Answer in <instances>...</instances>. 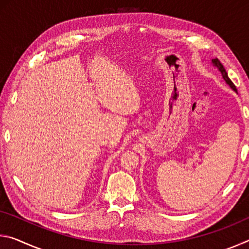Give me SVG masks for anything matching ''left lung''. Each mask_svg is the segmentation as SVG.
I'll return each instance as SVG.
<instances>
[{
    "label": "left lung",
    "instance_id": "left-lung-1",
    "mask_svg": "<svg viewBox=\"0 0 249 249\" xmlns=\"http://www.w3.org/2000/svg\"><path fill=\"white\" fill-rule=\"evenodd\" d=\"M212 64L216 67V68L220 70V72H221V74H222V77H223V79H224V81L229 84V86L231 88V89H233L235 92H237V89H236V87L234 86V83L231 81V79L229 78V75H227V72H226V70H225V68L224 67H223V65L221 64V61L218 60L217 58H215V59H212Z\"/></svg>",
    "mask_w": 249,
    "mask_h": 249
}]
</instances>
